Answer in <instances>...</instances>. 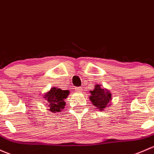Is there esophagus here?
Instances as JSON below:
<instances>
[{
  "label": "esophagus",
  "instance_id": "obj_1",
  "mask_svg": "<svg viewBox=\"0 0 154 154\" xmlns=\"http://www.w3.org/2000/svg\"><path fill=\"white\" fill-rule=\"evenodd\" d=\"M82 91V88H80V87H78V88H76V91H77V92H81Z\"/></svg>",
  "mask_w": 154,
  "mask_h": 154
}]
</instances>
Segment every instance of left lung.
Instances as JSON below:
<instances>
[{
    "instance_id": "obj_1",
    "label": "left lung",
    "mask_w": 154,
    "mask_h": 154,
    "mask_svg": "<svg viewBox=\"0 0 154 154\" xmlns=\"http://www.w3.org/2000/svg\"><path fill=\"white\" fill-rule=\"evenodd\" d=\"M89 100L96 108L103 111L105 108L111 105L112 94L107 88L102 87L101 85L96 84L94 88L90 91Z\"/></svg>"
}]
</instances>
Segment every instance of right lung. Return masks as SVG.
Here are the masks:
<instances>
[{"mask_svg": "<svg viewBox=\"0 0 154 154\" xmlns=\"http://www.w3.org/2000/svg\"><path fill=\"white\" fill-rule=\"evenodd\" d=\"M70 91L69 90H62L53 87L43 95V97L46 100L45 103L48 106V110L55 114L61 112L64 109L66 106L65 99L68 97Z\"/></svg>", "mask_w": 154, "mask_h": 154, "instance_id": "right-lung-1", "label": "right lung"}]
</instances>
